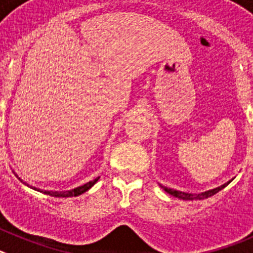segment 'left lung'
<instances>
[{
  "instance_id": "8db88e82",
  "label": "left lung",
  "mask_w": 253,
  "mask_h": 253,
  "mask_svg": "<svg viewBox=\"0 0 253 253\" xmlns=\"http://www.w3.org/2000/svg\"><path fill=\"white\" fill-rule=\"evenodd\" d=\"M232 181V180H231ZM231 181H228L227 184L222 185V186L219 187H215V189H211V190H208V191H204V193H200V194H189V193H182V191H177V190H172V189H169V187L166 186H162V185H160L161 187H162L166 193H169V195L175 196V198H178V199H182V200H203V199H207L209 198V196H213L214 194H216L218 191H220L222 189H224L225 186H227Z\"/></svg>"
}]
</instances>
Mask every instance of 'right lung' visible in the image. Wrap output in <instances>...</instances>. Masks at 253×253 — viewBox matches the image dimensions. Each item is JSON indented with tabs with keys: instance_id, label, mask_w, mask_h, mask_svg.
Returning a JSON list of instances; mask_svg holds the SVG:
<instances>
[{
	"instance_id": "add662e5",
	"label": "right lung",
	"mask_w": 253,
	"mask_h": 253,
	"mask_svg": "<svg viewBox=\"0 0 253 253\" xmlns=\"http://www.w3.org/2000/svg\"><path fill=\"white\" fill-rule=\"evenodd\" d=\"M100 177L95 178V180L90 181V182H87V184L82 185V186H78L76 187V189L73 190H68V191H45V190H42L40 191L39 189H37V187H34V190H38V191H40V193H44L46 194V195H50V196H54V198H71V196H78V195H81V194L86 193L87 190L91 189V187L93 186V185L97 182V180H99ZM29 186V185H28ZM33 189V187H31Z\"/></svg>"
}]
</instances>
